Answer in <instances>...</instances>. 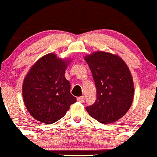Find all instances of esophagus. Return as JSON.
<instances>
[{"label": "esophagus", "instance_id": "obj_1", "mask_svg": "<svg viewBox=\"0 0 157 157\" xmlns=\"http://www.w3.org/2000/svg\"><path fill=\"white\" fill-rule=\"evenodd\" d=\"M77 100H78L79 102H81V103H83V102L84 101V97L83 96H80V97H78V98H77Z\"/></svg>", "mask_w": 157, "mask_h": 157}]
</instances>
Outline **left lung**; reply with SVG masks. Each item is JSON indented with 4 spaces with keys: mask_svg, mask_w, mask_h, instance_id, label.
Returning <instances> with one entry per match:
<instances>
[{
    "mask_svg": "<svg viewBox=\"0 0 157 157\" xmlns=\"http://www.w3.org/2000/svg\"><path fill=\"white\" fill-rule=\"evenodd\" d=\"M97 91L94 104L86 107L89 115L103 123H113L128 111L134 96L133 77L119 56L96 51L84 56Z\"/></svg>",
    "mask_w": 157,
    "mask_h": 157,
    "instance_id": "left-lung-1",
    "label": "left lung"
}]
</instances>
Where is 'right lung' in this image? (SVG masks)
<instances>
[{
  "label": "right lung",
  "mask_w": 157,
  "mask_h": 157,
  "mask_svg": "<svg viewBox=\"0 0 157 157\" xmlns=\"http://www.w3.org/2000/svg\"><path fill=\"white\" fill-rule=\"evenodd\" d=\"M69 59L55 53L42 56L24 79L22 94L30 115L39 122L52 124L61 119L76 101L70 93V84L64 77Z\"/></svg>",
  "instance_id": "add662e5"
}]
</instances>
